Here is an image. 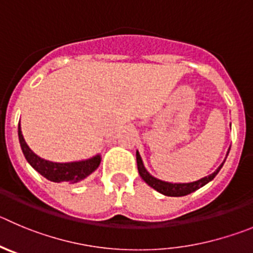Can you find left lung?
Here are the masks:
<instances>
[{
  "instance_id": "obj_1",
  "label": "left lung",
  "mask_w": 253,
  "mask_h": 253,
  "mask_svg": "<svg viewBox=\"0 0 253 253\" xmlns=\"http://www.w3.org/2000/svg\"><path fill=\"white\" fill-rule=\"evenodd\" d=\"M228 153H229V148L228 150H227L226 158H227V155H228ZM226 158H224V161L219 164V167L214 170V172L206 175V177L201 178V179L194 180V182H189V183H172V182H166V180H162V179H158V178L153 177V175L148 172L147 168L144 167L142 157H140L139 152L136 150V166H138L139 174H140L142 179L144 180L148 185H150L153 189H155V191L159 192V193L168 197H183L192 193V192L197 191V189L202 188L203 185L210 183L213 178L218 174V172L221 170L222 167H223L224 162H226Z\"/></svg>"
}]
</instances>
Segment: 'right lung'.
<instances>
[{
  "mask_svg": "<svg viewBox=\"0 0 253 253\" xmlns=\"http://www.w3.org/2000/svg\"><path fill=\"white\" fill-rule=\"evenodd\" d=\"M18 140H20L22 153H24L25 158L29 162L30 166L36 172L40 173L42 177L51 180V182L78 183L80 180H84L86 177H89L100 166V154L92 155L90 158L83 159V161L68 162V163H57V162L46 161V159L41 158L37 154H35L30 149L27 143L25 142V138L22 135V131H21L20 124H18Z\"/></svg>",
  "mask_w": 253,
  "mask_h": 253,
  "instance_id": "add662e5",
  "label": "right lung"
}]
</instances>
